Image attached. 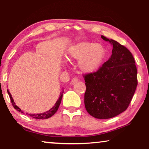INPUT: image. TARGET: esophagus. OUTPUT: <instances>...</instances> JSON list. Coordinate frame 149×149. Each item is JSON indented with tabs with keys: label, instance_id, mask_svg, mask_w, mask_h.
<instances>
[{
	"label": "esophagus",
	"instance_id": "obj_1",
	"mask_svg": "<svg viewBox=\"0 0 149 149\" xmlns=\"http://www.w3.org/2000/svg\"><path fill=\"white\" fill-rule=\"evenodd\" d=\"M78 81V79L77 77H74L73 78V79H72V81H71V84H72V85H74V84H75V83L76 82H77Z\"/></svg>",
	"mask_w": 149,
	"mask_h": 149
}]
</instances>
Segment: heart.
<instances>
[{
  "instance_id": "obj_1",
  "label": "heart",
  "mask_w": 149,
  "mask_h": 149,
  "mask_svg": "<svg viewBox=\"0 0 149 149\" xmlns=\"http://www.w3.org/2000/svg\"><path fill=\"white\" fill-rule=\"evenodd\" d=\"M105 56L106 50L102 45L82 41L70 47L65 57L68 60H79L77 65L81 71L91 73L98 69Z\"/></svg>"
}]
</instances>
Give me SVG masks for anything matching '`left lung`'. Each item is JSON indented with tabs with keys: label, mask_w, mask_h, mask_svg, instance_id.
<instances>
[{
	"label": "left lung",
	"mask_w": 149,
	"mask_h": 149,
	"mask_svg": "<svg viewBox=\"0 0 149 149\" xmlns=\"http://www.w3.org/2000/svg\"><path fill=\"white\" fill-rule=\"evenodd\" d=\"M112 45V55L97 71L84 75L86 91L84 102L89 114L98 119H108L129 107L137 86V70L127 48L101 35Z\"/></svg>",
	"instance_id": "left-lung-1"
}]
</instances>
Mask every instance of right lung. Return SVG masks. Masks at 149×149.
<instances>
[{"instance_id":"1","label":"right lung","mask_w":149,"mask_h":149,"mask_svg":"<svg viewBox=\"0 0 149 149\" xmlns=\"http://www.w3.org/2000/svg\"><path fill=\"white\" fill-rule=\"evenodd\" d=\"M8 95L10 97V101L12 103V106H13L14 108H15V109H16L17 111H19V112L24 114V113L21 110V109H20L19 107H17V106L15 104L14 100L12 97V95L10 93V92L8 91ZM62 93H63V92L62 93H60V96L59 97L58 100H57L56 104H54V107L52 108H50L49 111H47V112H44V113H41V114H29L28 115L30 116L33 118H35V119H47V118H50L52 116H53L55 113L56 112V111L58 110V107H59L60 102H61V100H62V95H63Z\"/></svg>"}]
</instances>
